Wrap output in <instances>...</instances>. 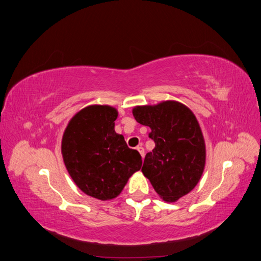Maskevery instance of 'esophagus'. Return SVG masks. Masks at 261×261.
I'll use <instances>...</instances> for the list:
<instances>
[{
  "label": "esophagus",
  "mask_w": 261,
  "mask_h": 261,
  "mask_svg": "<svg viewBox=\"0 0 261 261\" xmlns=\"http://www.w3.org/2000/svg\"><path fill=\"white\" fill-rule=\"evenodd\" d=\"M136 149L138 150V152L140 153L141 158H143V159H144V158H145V149H144L143 147H141V146H140V147H137Z\"/></svg>",
  "instance_id": "esophagus-1"
}]
</instances>
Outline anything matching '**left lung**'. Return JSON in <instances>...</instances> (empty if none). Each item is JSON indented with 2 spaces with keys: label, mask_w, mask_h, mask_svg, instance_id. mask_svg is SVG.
I'll use <instances>...</instances> for the list:
<instances>
[{
  "label": "left lung",
  "mask_w": 261,
  "mask_h": 261,
  "mask_svg": "<svg viewBox=\"0 0 261 261\" xmlns=\"http://www.w3.org/2000/svg\"><path fill=\"white\" fill-rule=\"evenodd\" d=\"M133 115L150 127L155 147L148 152L141 172L160 198L175 202L192 192L206 165V144L193 111L178 101L136 106Z\"/></svg>",
  "instance_id": "8db88e82"
}]
</instances>
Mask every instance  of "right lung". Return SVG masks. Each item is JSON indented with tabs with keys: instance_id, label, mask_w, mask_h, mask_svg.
<instances>
[{
	"instance_id": "right-lung-1",
	"label": "right lung",
	"mask_w": 261,
	"mask_h": 261,
	"mask_svg": "<svg viewBox=\"0 0 261 261\" xmlns=\"http://www.w3.org/2000/svg\"><path fill=\"white\" fill-rule=\"evenodd\" d=\"M117 115L111 106H88L70 118L62 137L68 174L83 193L102 201L116 198L143 163L137 150L115 133Z\"/></svg>"
}]
</instances>
